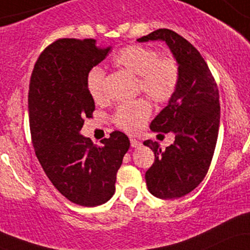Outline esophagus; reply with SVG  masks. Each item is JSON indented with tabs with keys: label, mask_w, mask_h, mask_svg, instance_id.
<instances>
[{
	"label": "esophagus",
	"mask_w": 250,
	"mask_h": 250,
	"mask_svg": "<svg viewBox=\"0 0 250 250\" xmlns=\"http://www.w3.org/2000/svg\"><path fill=\"white\" fill-rule=\"evenodd\" d=\"M141 145L142 143L140 142V141H137V140H135V139H130V146L133 148H137V147H141Z\"/></svg>",
	"instance_id": "34e87169"
}]
</instances>
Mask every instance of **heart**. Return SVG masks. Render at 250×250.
I'll use <instances>...</instances> for the list:
<instances>
[{
  "mask_svg": "<svg viewBox=\"0 0 250 250\" xmlns=\"http://www.w3.org/2000/svg\"><path fill=\"white\" fill-rule=\"evenodd\" d=\"M114 64L120 69L139 76V88L154 102H167L174 96L180 82V67L174 57H160V53L143 45H128L116 54ZM104 71L95 67L87 75L90 96L100 101L104 95ZM151 109L146 100L122 103L117 108L114 121L128 133H137L150 117Z\"/></svg>",
  "mask_w": 250,
  "mask_h": 250,
  "instance_id": "heart-1",
  "label": "heart"
}]
</instances>
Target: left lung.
<instances>
[{"instance_id": "8db88e82", "label": "left lung", "mask_w": 250, "mask_h": 250, "mask_svg": "<svg viewBox=\"0 0 250 250\" xmlns=\"http://www.w3.org/2000/svg\"><path fill=\"white\" fill-rule=\"evenodd\" d=\"M137 41H165L179 63L176 91L150 123L153 131H173L175 141L166 150L151 140L143 142L155 154L146 171L148 190L159 199H177L194 190L208 173L220 127L219 89L205 59L175 31L157 29Z\"/></svg>"}]
</instances>
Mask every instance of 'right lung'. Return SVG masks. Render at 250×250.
Here are the masks:
<instances>
[{
	"mask_svg": "<svg viewBox=\"0 0 250 250\" xmlns=\"http://www.w3.org/2000/svg\"><path fill=\"white\" fill-rule=\"evenodd\" d=\"M111 47L93 39H60L39 56L31 73L28 113L31 141L43 170L57 190L76 205L95 207L115 193L116 174L130 142L113 131L96 146L80 134L95 103L87 88L91 68Z\"/></svg>",
	"mask_w": 250,
	"mask_h": 250,
	"instance_id": "obj_1",
	"label": "right lung"
}]
</instances>
